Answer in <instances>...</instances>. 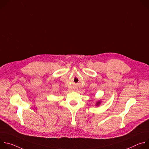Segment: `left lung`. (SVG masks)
I'll list each match as a JSON object with an SVG mask.
<instances>
[{
	"label": "left lung",
	"mask_w": 149,
	"mask_h": 149,
	"mask_svg": "<svg viewBox=\"0 0 149 149\" xmlns=\"http://www.w3.org/2000/svg\"><path fill=\"white\" fill-rule=\"evenodd\" d=\"M101 101H97L96 102V103H95V105H96V106H99V105L101 104Z\"/></svg>",
	"instance_id": "obj_1"
}]
</instances>
